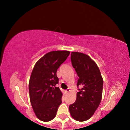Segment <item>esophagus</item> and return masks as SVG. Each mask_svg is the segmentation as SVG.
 I'll return each instance as SVG.
<instances>
[{"mask_svg":"<svg viewBox=\"0 0 130 130\" xmlns=\"http://www.w3.org/2000/svg\"><path fill=\"white\" fill-rule=\"evenodd\" d=\"M70 91V89H67V90H65V93H68V92H69Z\"/></svg>","mask_w":130,"mask_h":130,"instance_id":"esophagus-1","label":"esophagus"}]
</instances>
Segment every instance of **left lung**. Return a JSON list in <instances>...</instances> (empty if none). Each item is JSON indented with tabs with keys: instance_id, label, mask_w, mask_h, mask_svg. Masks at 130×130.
Instances as JSON below:
<instances>
[{
	"instance_id": "obj_1",
	"label": "left lung",
	"mask_w": 130,
	"mask_h": 130,
	"mask_svg": "<svg viewBox=\"0 0 130 130\" xmlns=\"http://www.w3.org/2000/svg\"><path fill=\"white\" fill-rule=\"evenodd\" d=\"M71 61L78 77L76 102L69 105L70 115L74 120L84 122L93 115L101 102L103 79L96 62L88 55L73 52Z\"/></svg>"
}]
</instances>
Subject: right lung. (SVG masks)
Returning <instances> with one entry per match:
<instances>
[{
  "label": "right lung",
  "mask_w": 130,
  "mask_h": 130,
  "mask_svg": "<svg viewBox=\"0 0 130 130\" xmlns=\"http://www.w3.org/2000/svg\"><path fill=\"white\" fill-rule=\"evenodd\" d=\"M70 54L67 50L47 53L37 61L30 77V103L37 118L49 122L56 117L62 101V93L56 87L57 70Z\"/></svg>",
  "instance_id": "1"
}]
</instances>
